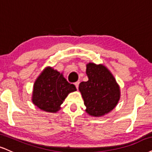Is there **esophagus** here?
Wrapping results in <instances>:
<instances>
[{"instance_id":"obj_1","label":"esophagus","mask_w":152,"mask_h":152,"mask_svg":"<svg viewBox=\"0 0 152 152\" xmlns=\"http://www.w3.org/2000/svg\"><path fill=\"white\" fill-rule=\"evenodd\" d=\"M74 84H75V86H76V88L78 89V85H79V81H77V82H76V83H75Z\"/></svg>"}]
</instances>
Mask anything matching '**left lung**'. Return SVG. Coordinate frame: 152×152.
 Masks as SVG:
<instances>
[{"label": "left lung", "instance_id": "1", "mask_svg": "<svg viewBox=\"0 0 152 152\" xmlns=\"http://www.w3.org/2000/svg\"><path fill=\"white\" fill-rule=\"evenodd\" d=\"M88 81L79 84V91L86 107V112L93 117H102L112 111L120 98V86L107 67L103 64H86Z\"/></svg>", "mask_w": 152, "mask_h": 152}]
</instances>
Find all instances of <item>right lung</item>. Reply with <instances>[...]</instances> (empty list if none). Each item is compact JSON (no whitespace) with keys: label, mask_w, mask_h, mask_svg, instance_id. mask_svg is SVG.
Masks as SVG:
<instances>
[{"label":"right lung","mask_w":152,"mask_h":152,"mask_svg":"<svg viewBox=\"0 0 152 152\" xmlns=\"http://www.w3.org/2000/svg\"><path fill=\"white\" fill-rule=\"evenodd\" d=\"M76 91V86L69 83L62 73L47 66L34 81L32 101L45 112L56 113L68 95Z\"/></svg>","instance_id":"obj_1"}]
</instances>
